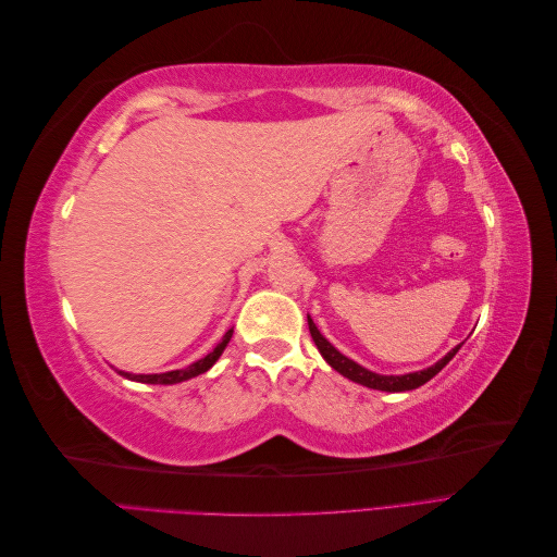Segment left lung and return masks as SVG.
Returning <instances> with one entry per match:
<instances>
[{
    "mask_svg": "<svg viewBox=\"0 0 557 557\" xmlns=\"http://www.w3.org/2000/svg\"><path fill=\"white\" fill-rule=\"evenodd\" d=\"M307 318H309L311 339L315 342V346H318V350H320V356L325 358V362H327L332 369H336V372H339V374L346 376V379H350V381H356V383L367 385V387H374V391H385V393L416 391V387H420L423 383H428L432 376L440 374L442 369L453 360L455 352H458L460 346H462V344H458L450 352H446V356H444L440 362L428 367V369H423V372L401 374V376H383V374H376V372H369V369H364L362 364H358V362H352L350 358H346L344 352L336 350V348L325 339V336L318 332V327H315V323L311 320V315H307Z\"/></svg>",
    "mask_w": 557,
    "mask_h": 557,
    "instance_id": "8db88e82",
    "label": "left lung"
}]
</instances>
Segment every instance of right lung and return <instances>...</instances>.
Instances as JSON below:
<instances>
[{
	"mask_svg": "<svg viewBox=\"0 0 557 557\" xmlns=\"http://www.w3.org/2000/svg\"><path fill=\"white\" fill-rule=\"evenodd\" d=\"M232 332H234V327L225 332L223 342L218 344V346L209 352L207 358H201V360L193 362L190 367H185V369H174V372H164V374H127V372H117V374H123L125 379H132V381H139V383H153V385H172V383L188 381V379H193V376H199V374L209 372V369L215 364V360L223 356L225 346H227V344H230V339H232Z\"/></svg>",
	"mask_w": 557,
	"mask_h": 557,
	"instance_id": "1",
	"label": "right lung"
}]
</instances>
